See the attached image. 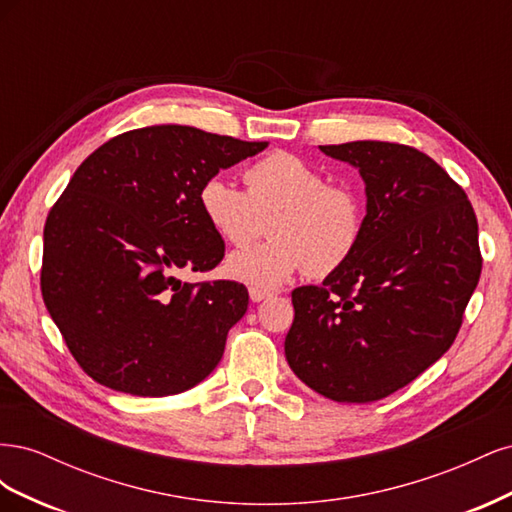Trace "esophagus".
<instances>
[{
	"label": "esophagus",
	"instance_id": "1",
	"mask_svg": "<svg viewBox=\"0 0 512 512\" xmlns=\"http://www.w3.org/2000/svg\"><path fill=\"white\" fill-rule=\"evenodd\" d=\"M271 297V292L269 290H262V288H250V299L254 301V303H260V301H265V299H269Z\"/></svg>",
	"mask_w": 512,
	"mask_h": 512
}]
</instances>
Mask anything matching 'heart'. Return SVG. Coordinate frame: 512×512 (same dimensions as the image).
Segmentation results:
<instances>
[{
  "label": "heart",
  "instance_id": "b5f03b06",
  "mask_svg": "<svg viewBox=\"0 0 512 512\" xmlns=\"http://www.w3.org/2000/svg\"><path fill=\"white\" fill-rule=\"evenodd\" d=\"M245 188L209 177L198 190L207 226L230 245H247L271 218V239L230 254L226 275L252 288H275L305 269L329 275L344 267L363 237L361 196L294 153L275 151L245 170Z\"/></svg>",
  "mask_w": 512,
  "mask_h": 512
}]
</instances>
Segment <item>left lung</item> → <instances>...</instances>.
<instances>
[{"instance_id": "8db88e82", "label": "left lung", "mask_w": 512, "mask_h": 512, "mask_svg": "<svg viewBox=\"0 0 512 512\" xmlns=\"http://www.w3.org/2000/svg\"><path fill=\"white\" fill-rule=\"evenodd\" d=\"M320 151L359 170L365 226L344 267L292 290L286 361L316 393L369 404L455 342L483 267L478 224L466 192L414 147L354 141Z\"/></svg>"}]
</instances>
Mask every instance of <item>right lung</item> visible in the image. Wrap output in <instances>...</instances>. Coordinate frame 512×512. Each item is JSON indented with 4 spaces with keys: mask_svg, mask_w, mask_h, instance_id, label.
<instances>
[{
    "mask_svg": "<svg viewBox=\"0 0 512 512\" xmlns=\"http://www.w3.org/2000/svg\"><path fill=\"white\" fill-rule=\"evenodd\" d=\"M269 143L190 126L119 134L76 168L44 224L42 299L87 376L108 389L166 397L218 367L247 312L237 282L190 284L224 241L198 209V190Z\"/></svg>",
    "mask_w": 512,
    "mask_h": 512,
    "instance_id": "right-lung-1",
    "label": "right lung"
}]
</instances>
